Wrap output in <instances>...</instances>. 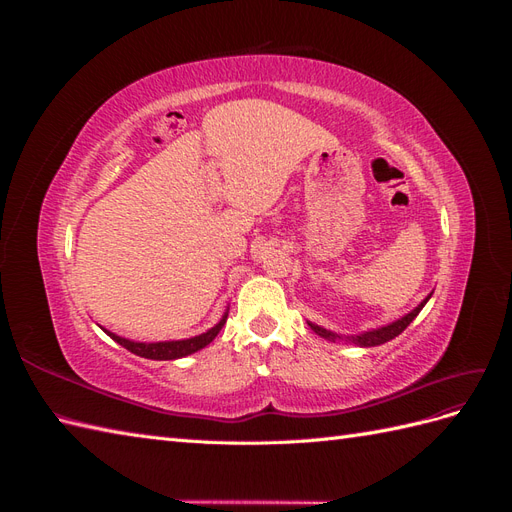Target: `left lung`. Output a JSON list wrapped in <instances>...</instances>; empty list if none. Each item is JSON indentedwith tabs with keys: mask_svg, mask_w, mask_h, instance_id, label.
I'll list each match as a JSON object with an SVG mask.
<instances>
[{
	"mask_svg": "<svg viewBox=\"0 0 512 512\" xmlns=\"http://www.w3.org/2000/svg\"><path fill=\"white\" fill-rule=\"evenodd\" d=\"M431 299V294H427V297L418 303L412 312H408L406 316H401L399 320L395 322H389L384 324V327H378V329H369V331H363V333H356V335H339V333H333L329 329L320 327V324L316 322H307L309 329H312L316 335L329 339V342H350V344H356L361 348H371V346H380V344H386L391 342V339H395L399 333H404V329L408 327V324L421 314V309L425 307V303Z\"/></svg>",
	"mask_w": 512,
	"mask_h": 512,
	"instance_id": "8db88e82",
	"label": "left lung"
}]
</instances>
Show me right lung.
I'll list each match as a JSON object with an SVG mask.
<instances>
[{
	"instance_id": "obj_1",
	"label": "right lung",
	"mask_w": 512,
	"mask_h": 512,
	"mask_svg": "<svg viewBox=\"0 0 512 512\" xmlns=\"http://www.w3.org/2000/svg\"><path fill=\"white\" fill-rule=\"evenodd\" d=\"M226 318H228V309L224 312V316L220 318V322L215 324V327H211L209 331L200 333L196 337H188V339H173V342H134V339L119 337V335L106 331V329H104V333L111 339H115L119 346L130 350L136 356H143V359L175 361V359H183V356L194 354L198 350H203L205 346H209L213 339L218 337V333L222 331V327L226 324Z\"/></svg>"
}]
</instances>
